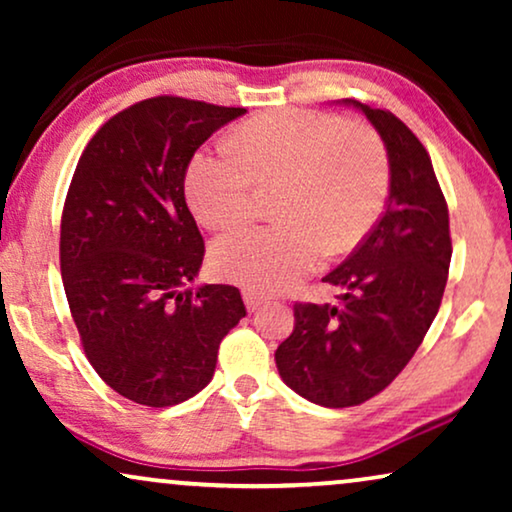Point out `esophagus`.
<instances>
[{"mask_svg":"<svg viewBox=\"0 0 512 512\" xmlns=\"http://www.w3.org/2000/svg\"><path fill=\"white\" fill-rule=\"evenodd\" d=\"M242 298H244V305H247L249 312H256L258 307H261V305L265 303L263 296H256V293H251V291H244Z\"/></svg>","mask_w":512,"mask_h":512,"instance_id":"1","label":"esophagus"}]
</instances>
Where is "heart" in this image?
<instances>
[{
  "label": "heart",
  "mask_w": 512,
  "mask_h": 512,
  "mask_svg": "<svg viewBox=\"0 0 512 512\" xmlns=\"http://www.w3.org/2000/svg\"><path fill=\"white\" fill-rule=\"evenodd\" d=\"M240 153H195L186 200L207 228H230L254 214L258 184L279 186L284 226L223 235L212 247L221 279L256 293L291 289L317 268L324 247L352 249L373 228L389 188L380 139L363 125L310 109L263 114L237 132Z\"/></svg>",
  "instance_id": "obj_1"
}]
</instances>
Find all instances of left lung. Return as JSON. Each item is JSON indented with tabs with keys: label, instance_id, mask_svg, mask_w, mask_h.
Masks as SVG:
<instances>
[{
	"label": "left lung",
	"instance_id": "left-lung-1",
	"mask_svg": "<svg viewBox=\"0 0 512 512\" xmlns=\"http://www.w3.org/2000/svg\"><path fill=\"white\" fill-rule=\"evenodd\" d=\"M389 158L382 219L324 282L338 305H293V333L275 352L286 387L324 408L359 405L408 366L436 319L450 270V214L431 158L394 114L356 100Z\"/></svg>",
	"mask_w": 512,
	"mask_h": 512
}]
</instances>
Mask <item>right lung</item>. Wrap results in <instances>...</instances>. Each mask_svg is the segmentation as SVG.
<instances>
[{
  "instance_id": "1",
  "label": "right lung",
  "mask_w": 512,
  "mask_h": 512,
  "mask_svg": "<svg viewBox=\"0 0 512 512\" xmlns=\"http://www.w3.org/2000/svg\"><path fill=\"white\" fill-rule=\"evenodd\" d=\"M244 114L151 97L109 118L76 165L62 284L90 366L132 403L167 408L205 389L221 340L247 314L235 286H191L205 242L184 195L195 151Z\"/></svg>"
}]
</instances>
